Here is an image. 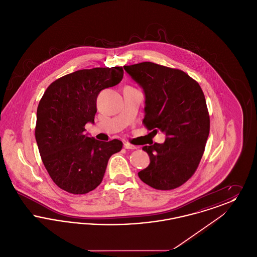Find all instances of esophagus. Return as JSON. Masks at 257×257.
Returning <instances> with one entry per match:
<instances>
[{
	"mask_svg": "<svg viewBox=\"0 0 257 257\" xmlns=\"http://www.w3.org/2000/svg\"><path fill=\"white\" fill-rule=\"evenodd\" d=\"M123 147H124V148H126V149H136V148H137L135 146L131 145V144H129V143H124Z\"/></svg>",
	"mask_w": 257,
	"mask_h": 257,
	"instance_id": "esophagus-1",
	"label": "esophagus"
}]
</instances>
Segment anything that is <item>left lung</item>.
I'll list each match as a JSON object with an SVG mask.
<instances>
[{
  "label": "left lung",
  "instance_id": "8db88e82",
  "mask_svg": "<svg viewBox=\"0 0 257 257\" xmlns=\"http://www.w3.org/2000/svg\"><path fill=\"white\" fill-rule=\"evenodd\" d=\"M123 68L144 90L147 129L166 135L165 143L143 147L150 164L138 175L154 189H175L194 174L204 152L210 119L203 91L178 69L148 61Z\"/></svg>",
  "mask_w": 257,
  "mask_h": 257
}]
</instances>
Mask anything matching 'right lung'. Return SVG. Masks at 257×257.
Masks as SVG:
<instances>
[{
  "instance_id": "add662e5",
  "label": "right lung",
  "mask_w": 257,
  "mask_h": 257,
  "mask_svg": "<svg viewBox=\"0 0 257 257\" xmlns=\"http://www.w3.org/2000/svg\"><path fill=\"white\" fill-rule=\"evenodd\" d=\"M122 67L78 70L52 83L39 101L36 140L52 180L74 195H84L102 182L110 156L122 142H100L85 134L94 123L99 92L116 86Z\"/></svg>"
}]
</instances>
